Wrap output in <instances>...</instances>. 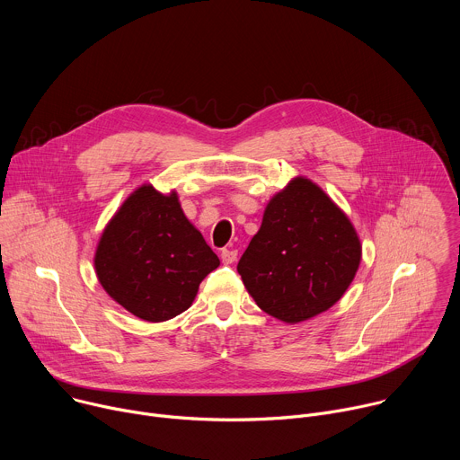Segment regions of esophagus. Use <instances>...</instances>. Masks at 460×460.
I'll return each instance as SVG.
<instances>
[{
    "instance_id": "esophagus-1",
    "label": "esophagus",
    "mask_w": 460,
    "mask_h": 460,
    "mask_svg": "<svg viewBox=\"0 0 460 460\" xmlns=\"http://www.w3.org/2000/svg\"><path fill=\"white\" fill-rule=\"evenodd\" d=\"M220 256H222L224 264H233V261H236V258H238V251L236 249H224Z\"/></svg>"
}]
</instances>
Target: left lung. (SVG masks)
Here are the masks:
<instances>
[{
	"instance_id": "left-lung-1",
	"label": "left lung",
	"mask_w": 460,
	"mask_h": 460,
	"mask_svg": "<svg viewBox=\"0 0 460 460\" xmlns=\"http://www.w3.org/2000/svg\"><path fill=\"white\" fill-rule=\"evenodd\" d=\"M360 260L348 215L314 181L296 176L268 202L236 270L261 311L298 323L344 296Z\"/></svg>"
}]
</instances>
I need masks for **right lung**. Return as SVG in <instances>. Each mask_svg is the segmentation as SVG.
Here are the masks:
<instances>
[{
	"label": "right lung",
	"instance_id": "obj_1",
	"mask_svg": "<svg viewBox=\"0 0 460 460\" xmlns=\"http://www.w3.org/2000/svg\"><path fill=\"white\" fill-rule=\"evenodd\" d=\"M220 266L181 211L176 190L144 183L105 226L94 271L105 293L135 316L165 322L190 307L200 282Z\"/></svg>",
	"mask_w": 460,
	"mask_h": 460
}]
</instances>
